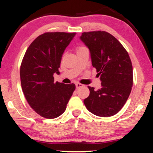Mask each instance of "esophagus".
Listing matches in <instances>:
<instances>
[{
    "label": "esophagus",
    "instance_id": "34e87169",
    "mask_svg": "<svg viewBox=\"0 0 153 153\" xmlns=\"http://www.w3.org/2000/svg\"><path fill=\"white\" fill-rule=\"evenodd\" d=\"M75 86H76V88H81L82 86H83V85L80 83V82H76V83H75Z\"/></svg>",
    "mask_w": 153,
    "mask_h": 153
}]
</instances>
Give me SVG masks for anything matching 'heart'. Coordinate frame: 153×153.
<instances>
[{
	"label": "heart",
	"mask_w": 153,
	"mask_h": 153,
	"mask_svg": "<svg viewBox=\"0 0 153 153\" xmlns=\"http://www.w3.org/2000/svg\"><path fill=\"white\" fill-rule=\"evenodd\" d=\"M79 48H80V47H79Z\"/></svg>",
	"instance_id": "obj_1"
}]
</instances>
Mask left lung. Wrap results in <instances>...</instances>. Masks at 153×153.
<instances>
[{
    "label": "left lung",
    "instance_id": "8db88e82",
    "mask_svg": "<svg viewBox=\"0 0 153 153\" xmlns=\"http://www.w3.org/2000/svg\"><path fill=\"white\" fill-rule=\"evenodd\" d=\"M80 39L88 47L92 65L101 81L99 90L88 86L90 95L84 104L98 117H111L122 109L131 93L133 70L130 57L122 44L106 31L83 32Z\"/></svg>",
    "mask_w": 153,
    "mask_h": 153
}]
</instances>
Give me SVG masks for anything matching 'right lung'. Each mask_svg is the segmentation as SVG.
I'll return each mask as SVG.
<instances>
[{"mask_svg": "<svg viewBox=\"0 0 153 153\" xmlns=\"http://www.w3.org/2000/svg\"><path fill=\"white\" fill-rule=\"evenodd\" d=\"M75 33L46 32L28 47L20 68L22 91L31 108L46 119L57 118L65 112L75 89L74 83L54 82L63 52Z\"/></svg>", "mask_w": 153, "mask_h": 153, "instance_id": "add662e5", "label": "right lung"}]
</instances>
